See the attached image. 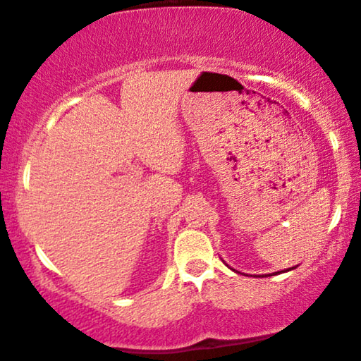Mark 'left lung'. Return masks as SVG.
Instances as JSON below:
<instances>
[{"instance_id":"left-lung-1","label":"left lung","mask_w":361,"mask_h":361,"mask_svg":"<svg viewBox=\"0 0 361 361\" xmlns=\"http://www.w3.org/2000/svg\"><path fill=\"white\" fill-rule=\"evenodd\" d=\"M288 271H289V270H288Z\"/></svg>"}]
</instances>
